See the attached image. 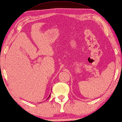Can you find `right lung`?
Listing matches in <instances>:
<instances>
[{"label": "right lung", "instance_id": "obj_1", "mask_svg": "<svg viewBox=\"0 0 122 122\" xmlns=\"http://www.w3.org/2000/svg\"><path fill=\"white\" fill-rule=\"evenodd\" d=\"M50 96H49V97H50ZM49 97H48V98H49Z\"/></svg>", "mask_w": 122, "mask_h": 122}]
</instances>
